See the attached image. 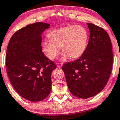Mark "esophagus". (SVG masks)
<instances>
[{"label":"esophagus","mask_w":120,"mask_h":120,"mask_svg":"<svg viewBox=\"0 0 120 120\" xmlns=\"http://www.w3.org/2000/svg\"><path fill=\"white\" fill-rule=\"evenodd\" d=\"M62 65H63V64H60V63H58L57 65H56V66H57V67H59V68H60V67H62Z\"/></svg>","instance_id":"34e87169"}]
</instances>
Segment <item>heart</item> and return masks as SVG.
Segmentation results:
<instances>
[{
  "label": "heart",
  "mask_w": 120,
  "mask_h": 120,
  "mask_svg": "<svg viewBox=\"0 0 120 120\" xmlns=\"http://www.w3.org/2000/svg\"><path fill=\"white\" fill-rule=\"evenodd\" d=\"M50 38L42 42V50L50 60H54L60 53V48L64 52L60 60L64 61L71 57L76 59L85 52L88 40V33L81 26L70 25L57 28L49 33Z\"/></svg>",
  "instance_id": "heart-1"
}]
</instances>
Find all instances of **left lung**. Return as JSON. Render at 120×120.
Wrapping results in <instances>:
<instances>
[{
  "label": "left lung",
  "mask_w": 120,
  "mask_h": 120,
  "mask_svg": "<svg viewBox=\"0 0 120 120\" xmlns=\"http://www.w3.org/2000/svg\"><path fill=\"white\" fill-rule=\"evenodd\" d=\"M90 38L78 60L63 65L67 87L76 97L88 99L101 92L111 75L113 64L111 39L104 29L87 23Z\"/></svg>",
  "instance_id": "1"
}]
</instances>
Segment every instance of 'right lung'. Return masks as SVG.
Returning <instances> with one entry per match:
<instances>
[{
  "label": "right lung",
  "instance_id": "right-lung-1",
  "mask_svg": "<svg viewBox=\"0 0 120 120\" xmlns=\"http://www.w3.org/2000/svg\"><path fill=\"white\" fill-rule=\"evenodd\" d=\"M49 24L36 22L19 29L11 38L7 49L8 76L16 91L36 102L48 97L52 90L51 74L56 66L42 51V34Z\"/></svg>",
  "mask_w": 120,
  "mask_h": 120
}]
</instances>
